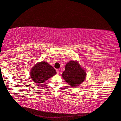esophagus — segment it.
I'll list each match as a JSON object with an SVG mask.
<instances>
[{
	"label": "esophagus",
	"mask_w": 121,
	"mask_h": 121,
	"mask_svg": "<svg viewBox=\"0 0 121 121\" xmlns=\"http://www.w3.org/2000/svg\"><path fill=\"white\" fill-rule=\"evenodd\" d=\"M56 72H57V73L58 74H59V73H60V72H59V69H56Z\"/></svg>",
	"instance_id": "34e87169"
}]
</instances>
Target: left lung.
I'll return each mask as SVG.
<instances>
[{
  "label": "left lung",
  "instance_id": "obj_1",
  "mask_svg": "<svg viewBox=\"0 0 121 121\" xmlns=\"http://www.w3.org/2000/svg\"><path fill=\"white\" fill-rule=\"evenodd\" d=\"M62 76L71 86H77L82 83L86 78V72L77 60H70L65 66Z\"/></svg>",
  "mask_w": 121,
  "mask_h": 121
}]
</instances>
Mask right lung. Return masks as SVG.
Listing matches in <instances>:
<instances>
[{"label":"right lung","mask_w":121,"mask_h":121,"mask_svg":"<svg viewBox=\"0 0 121 121\" xmlns=\"http://www.w3.org/2000/svg\"><path fill=\"white\" fill-rule=\"evenodd\" d=\"M56 71L47 62L42 61L36 64L31 69L30 76L35 83H42L56 74Z\"/></svg>","instance_id":"1"}]
</instances>
